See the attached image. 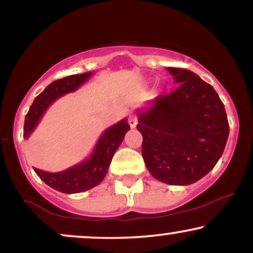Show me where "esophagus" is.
I'll use <instances>...</instances> for the list:
<instances>
[{
  "mask_svg": "<svg viewBox=\"0 0 253 253\" xmlns=\"http://www.w3.org/2000/svg\"><path fill=\"white\" fill-rule=\"evenodd\" d=\"M128 124H129V126L132 127V128H134V127L136 126V124H138V118L135 117V115H129V118H128Z\"/></svg>",
  "mask_w": 253,
  "mask_h": 253,
  "instance_id": "esophagus-1",
  "label": "esophagus"
}]
</instances>
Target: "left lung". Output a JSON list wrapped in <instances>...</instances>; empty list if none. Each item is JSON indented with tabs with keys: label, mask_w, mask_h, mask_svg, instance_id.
Here are the masks:
<instances>
[{
	"label": "left lung",
	"mask_w": 253,
	"mask_h": 253,
	"mask_svg": "<svg viewBox=\"0 0 253 253\" xmlns=\"http://www.w3.org/2000/svg\"><path fill=\"white\" fill-rule=\"evenodd\" d=\"M177 89L139 112L141 153L158 181L188 185L215 167L227 143L225 107L211 84L187 69L168 68Z\"/></svg>",
	"instance_id": "obj_1"
}]
</instances>
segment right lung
I'll return each instance as SVG.
<instances>
[{
    "label": "right lung",
    "instance_id": "obj_1",
    "mask_svg": "<svg viewBox=\"0 0 253 253\" xmlns=\"http://www.w3.org/2000/svg\"><path fill=\"white\" fill-rule=\"evenodd\" d=\"M90 76H91V72L71 75L62 80L54 81L50 85L46 86L42 94L36 97L30 110L26 114L24 138H30L31 133L37 127L43 113L57 98L77 90L83 83L86 82ZM128 129L129 125L127 123V119H124L107 128L98 139L91 156L86 161L75 165L70 169L60 171V172H47V171L34 168V171L46 184L60 193L76 194L91 189L102 182L108 171L113 156L123 143L125 134Z\"/></svg>",
    "mask_w": 253,
    "mask_h": 253
}]
</instances>
